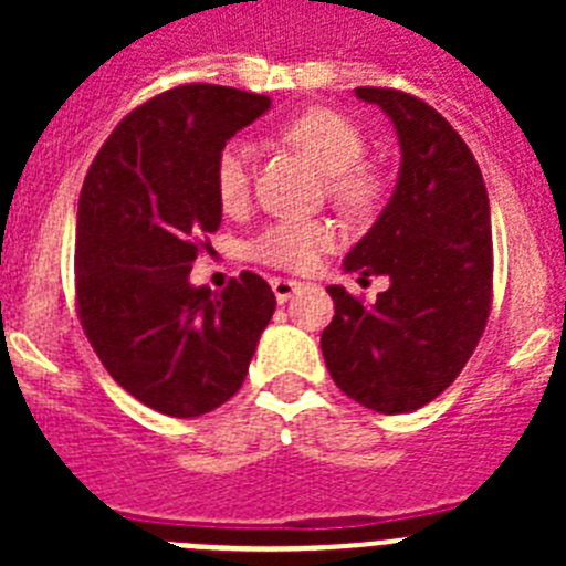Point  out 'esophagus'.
<instances>
[{"label": "esophagus", "mask_w": 566, "mask_h": 566, "mask_svg": "<svg viewBox=\"0 0 566 566\" xmlns=\"http://www.w3.org/2000/svg\"><path fill=\"white\" fill-rule=\"evenodd\" d=\"M300 289H303V283H297V280L272 277V292H274V297H277V303H286V300H292Z\"/></svg>", "instance_id": "34e87169"}]
</instances>
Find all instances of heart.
Instances as JSON below:
<instances>
[{
  "mask_svg": "<svg viewBox=\"0 0 566 566\" xmlns=\"http://www.w3.org/2000/svg\"><path fill=\"white\" fill-rule=\"evenodd\" d=\"M283 138L306 153L326 175H332V195L339 207L363 212L374 207L382 181L363 164L365 135L352 118L328 107H312L283 124ZM254 175V147L234 138L214 158V195L227 212L249 201ZM337 243V229L326 221H280L252 240V258L286 272H308Z\"/></svg>",
  "mask_w": 566,
  "mask_h": 566,
  "instance_id": "heart-1",
  "label": "heart"
}]
</instances>
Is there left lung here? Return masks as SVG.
<instances>
[{"label": "left lung", "instance_id": "left-lung-1", "mask_svg": "<svg viewBox=\"0 0 566 566\" xmlns=\"http://www.w3.org/2000/svg\"><path fill=\"white\" fill-rule=\"evenodd\" d=\"M397 129V189L343 269L388 274L374 306L328 286L334 319L319 337L345 397L379 413L417 411L459 377L479 345L493 300L490 201L462 135L422 98L357 87Z\"/></svg>", "mask_w": 566, "mask_h": 566}]
</instances>
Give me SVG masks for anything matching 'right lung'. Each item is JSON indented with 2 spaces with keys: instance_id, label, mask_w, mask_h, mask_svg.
<instances>
[{
  "instance_id": "obj_1",
  "label": "right lung",
  "mask_w": 566,
  "mask_h": 566,
  "mask_svg": "<svg viewBox=\"0 0 566 566\" xmlns=\"http://www.w3.org/2000/svg\"><path fill=\"white\" fill-rule=\"evenodd\" d=\"M269 96L181 84L109 133L78 198V319L109 377L167 417L214 411L238 394L272 319V289L240 272L221 294L189 272L221 227L214 158Z\"/></svg>"
}]
</instances>
